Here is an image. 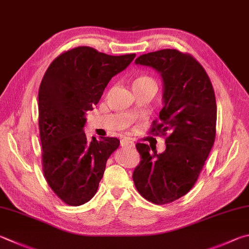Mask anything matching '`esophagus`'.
Masks as SVG:
<instances>
[{"label": "esophagus", "instance_id": "esophagus-1", "mask_svg": "<svg viewBox=\"0 0 249 249\" xmlns=\"http://www.w3.org/2000/svg\"><path fill=\"white\" fill-rule=\"evenodd\" d=\"M121 146L132 148V147H134V142L128 138H123V139H121Z\"/></svg>", "mask_w": 249, "mask_h": 249}]
</instances>
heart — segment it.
Segmentation results:
<instances>
[{"instance_id": "heart-1", "label": "heart", "mask_w": 249, "mask_h": 249, "mask_svg": "<svg viewBox=\"0 0 249 249\" xmlns=\"http://www.w3.org/2000/svg\"><path fill=\"white\" fill-rule=\"evenodd\" d=\"M146 85H152L157 87L156 80L148 75H142L134 80V86H146Z\"/></svg>"}]
</instances>
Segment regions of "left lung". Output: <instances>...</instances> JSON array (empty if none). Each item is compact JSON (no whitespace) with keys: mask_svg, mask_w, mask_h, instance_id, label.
<instances>
[{"mask_svg":"<svg viewBox=\"0 0 249 249\" xmlns=\"http://www.w3.org/2000/svg\"><path fill=\"white\" fill-rule=\"evenodd\" d=\"M135 63L152 67L163 79L164 107L149 134L164 136L166 148L157 153L137 143L142 160L133 180L144 199L165 205L191 191L213 146L214 90L205 69L188 53L164 49L142 54Z\"/></svg>","mask_w":249,"mask_h":249,"instance_id":"obj_1","label":"left lung"}]
</instances>
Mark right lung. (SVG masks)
I'll list each match as a JSON object with an SVG mask.
<instances>
[{
    "label": "right lung",
    "instance_id": "right-lung-1",
    "mask_svg": "<svg viewBox=\"0 0 249 249\" xmlns=\"http://www.w3.org/2000/svg\"><path fill=\"white\" fill-rule=\"evenodd\" d=\"M135 56L77 47L54 58L43 76L38 96L42 171L50 188L66 205H84L96 195L107 160L120 146L115 137L88 140L83 130L85 113Z\"/></svg>",
    "mask_w": 249,
    "mask_h": 249
}]
</instances>
